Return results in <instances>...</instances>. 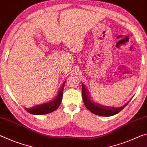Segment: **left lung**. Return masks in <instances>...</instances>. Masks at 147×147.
Listing matches in <instances>:
<instances>
[{
	"label": "left lung",
	"instance_id": "8db88e82",
	"mask_svg": "<svg viewBox=\"0 0 147 147\" xmlns=\"http://www.w3.org/2000/svg\"><path fill=\"white\" fill-rule=\"evenodd\" d=\"M82 97L83 102L85 104V107H86L90 112L93 113V114L98 115L101 116H111L118 114L121 110L123 109L124 107L121 108H109V107H104L99 105H96L95 103L92 102L87 97L86 90L82 86Z\"/></svg>",
	"mask_w": 147,
	"mask_h": 147
}]
</instances>
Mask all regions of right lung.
Instances as JSON below:
<instances>
[{
    "mask_svg": "<svg viewBox=\"0 0 147 147\" xmlns=\"http://www.w3.org/2000/svg\"><path fill=\"white\" fill-rule=\"evenodd\" d=\"M63 91H64V86H62V89L60 90L58 96L54 100L53 102L49 103H45L37 107L31 108H26V110L29 113L34 115H42L47 114L49 113L53 112L59 107L62 98Z\"/></svg>",
    "mask_w": 147,
    "mask_h": 147,
    "instance_id": "right-lung-1",
    "label": "right lung"
}]
</instances>
